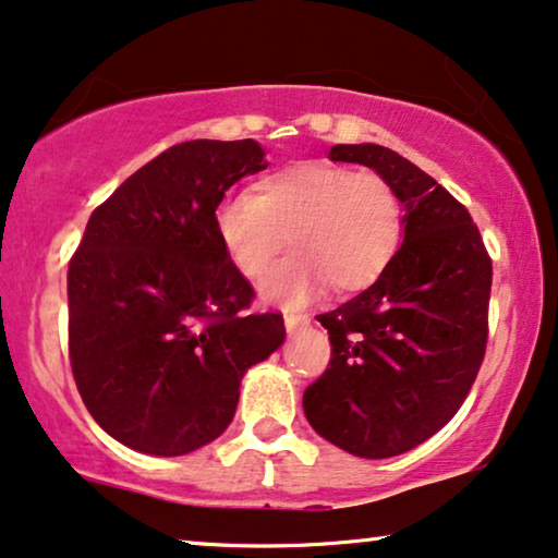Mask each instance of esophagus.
Returning <instances> with one entry per match:
<instances>
[{"label": "esophagus", "instance_id": "34e87169", "mask_svg": "<svg viewBox=\"0 0 558 558\" xmlns=\"http://www.w3.org/2000/svg\"><path fill=\"white\" fill-rule=\"evenodd\" d=\"M283 322H286L288 331H295V329H303V326H308L311 318L306 314H293V311H286Z\"/></svg>", "mask_w": 558, "mask_h": 558}]
</instances>
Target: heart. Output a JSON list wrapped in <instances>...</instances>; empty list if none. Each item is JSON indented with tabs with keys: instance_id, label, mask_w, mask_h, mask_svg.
Returning <instances> with one entry per match:
<instances>
[{
	"instance_id": "heart-1",
	"label": "heart",
	"mask_w": 558,
	"mask_h": 558,
	"mask_svg": "<svg viewBox=\"0 0 558 558\" xmlns=\"http://www.w3.org/2000/svg\"><path fill=\"white\" fill-rule=\"evenodd\" d=\"M405 206L375 170L326 160L295 162L234 193L217 209V234L244 278L259 280L291 240L295 250L265 280V295L303 303L324 283L352 293L373 286L403 242Z\"/></svg>"
}]
</instances>
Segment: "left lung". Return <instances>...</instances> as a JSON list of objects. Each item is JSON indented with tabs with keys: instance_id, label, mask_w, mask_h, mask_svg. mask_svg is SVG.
<instances>
[{
	"instance_id": "1",
	"label": "left lung",
	"mask_w": 558,
	"mask_h": 558,
	"mask_svg": "<svg viewBox=\"0 0 558 558\" xmlns=\"http://www.w3.org/2000/svg\"><path fill=\"white\" fill-rule=\"evenodd\" d=\"M396 185L405 236L367 291L316 318L329 331L326 373L303 392L316 434L354 457L418 447L454 418L487 347L493 259L464 204L383 145H337Z\"/></svg>"
}]
</instances>
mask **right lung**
Here are the masks:
<instances>
[{"label": "right lung", "mask_w": 558, "mask_h": 558, "mask_svg": "<svg viewBox=\"0 0 558 558\" xmlns=\"http://www.w3.org/2000/svg\"><path fill=\"white\" fill-rule=\"evenodd\" d=\"M255 140H191L132 173L69 263V356L81 400L124 447L181 457L225 434L242 375L283 344V314L227 257L217 209L265 170Z\"/></svg>", "instance_id": "1"}]
</instances>
